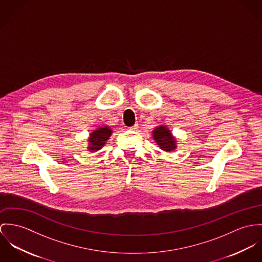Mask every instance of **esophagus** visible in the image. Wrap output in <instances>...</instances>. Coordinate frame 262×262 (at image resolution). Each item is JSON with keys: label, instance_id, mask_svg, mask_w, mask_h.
<instances>
[{"label": "esophagus", "instance_id": "34e87169", "mask_svg": "<svg viewBox=\"0 0 262 262\" xmlns=\"http://www.w3.org/2000/svg\"><path fill=\"white\" fill-rule=\"evenodd\" d=\"M138 126H139V125L136 123V124H134V125L132 126V129H137V128H138Z\"/></svg>", "mask_w": 262, "mask_h": 262}]
</instances>
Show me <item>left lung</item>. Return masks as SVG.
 <instances>
[{
  "mask_svg": "<svg viewBox=\"0 0 262 262\" xmlns=\"http://www.w3.org/2000/svg\"><path fill=\"white\" fill-rule=\"evenodd\" d=\"M154 140L165 151H172L176 148V141L171 132L166 126H159L152 132Z\"/></svg>",
  "mask_w": 262,
  "mask_h": 262,
  "instance_id": "8db88e82",
  "label": "left lung"
}]
</instances>
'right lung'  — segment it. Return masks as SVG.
I'll list each match as a JSON object with an SVG mask.
<instances>
[{"mask_svg":"<svg viewBox=\"0 0 262 262\" xmlns=\"http://www.w3.org/2000/svg\"><path fill=\"white\" fill-rule=\"evenodd\" d=\"M111 135H112V129L108 128L107 126L99 127L98 129L94 130L90 135V138H89L90 145H89L88 149L92 150V151L100 149L102 147V145L105 144V141L108 140Z\"/></svg>","mask_w":262,"mask_h":262,"instance_id":"right-lung-1","label":"right lung"}]
</instances>
